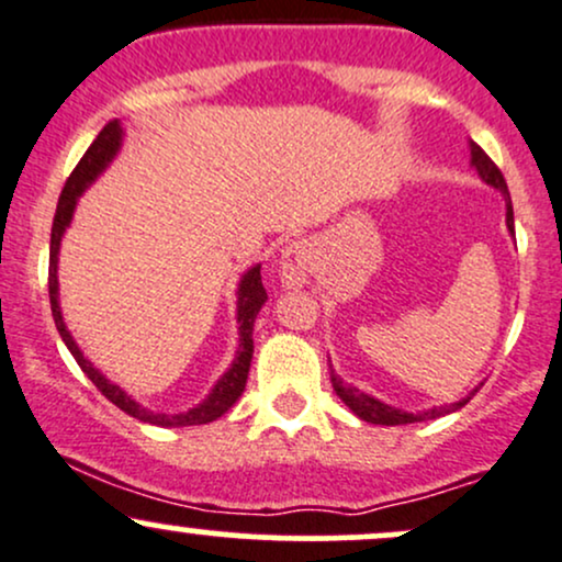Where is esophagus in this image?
Here are the masks:
<instances>
[{
  "mask_svg": "<svg viewBox=\"0 0 562 562\" xmlns=\"http://www.w3.org/2000/svg\"><path fill=\"white\" fill-rule=\"evenodd\" d=\"M314 269V250L306 239L288 243L280 258L282 288H304Z\"/></svg>",
  "mask_w": 562,
  "mask_h": 562,
  "instance_id": "obj_1",
  "label": "esophagus"
}]
</instances>
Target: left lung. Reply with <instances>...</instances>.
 Returning a JSON list of instances; mask_svg holds the SVG:
<instances>
[{"label": "left lung", "instance_id": "8db88e82", "mask_svg": "<svg viewBox=\"0 0 562 562\" xmlns=\"http://www.w3.org/2000/svg\"><path fill=\"white\" fill-rule=\"evenodd\" d=\"M472 146V165L477 168L480 178H483L485 183H491L493 189H498L504 194V200H507V226L509 232L515 234V215H512V200H509V189H507V181H504L502 170L496 168V162L480 149L477 144H470ZM330 381H333V390H336L338 397L344 400V403L349 405V411L355 413V416H360L362 422L368 424H384V427H397V424H416V422H427V418H437V416H446V413H453L459 408H464L467 403L474 397V392L480 390H472L470 397L459 400V403H451V405H442V408H431V411H424V413H405V411H397L392 408V405L381 403V400L371 397V394L355 390V386L344 384L341 379H338L336 373L330 371Z\"/></svg>", "mask_w": 562, "mask_h": 562}]
</instances>
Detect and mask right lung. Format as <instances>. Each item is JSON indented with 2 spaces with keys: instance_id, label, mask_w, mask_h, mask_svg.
Returning <instances> with one entry per match:
<instances>
[{
  "instance_id": "1",
  "label": "right lung",
  "mask_w": 562,
  "mask_h": 562,
  "mask_svg": "<svg viewBox=\"0 0 562 562\" xmlns=\"http://www.w3.org/2000/svg\"><path fill=\"white\" fill-rule=\"evenodd\" d=\"M122 144V127L120 122H109L98 138L92 140L90 149L85 151V157L79 159L77 168L71 170L69 181H66L64 191L58 196V207H55V218H53V234H50V277H47V288H50V306H53V319L55 328H58L60 338L69 347V351L77 360V366L82 368L85 375L98 386V392L103 397L111 400L120 411H125L127 416L138 418V422L154 424V427H196V424H211L215 418L224 416L226 411L232 408L234 403L239 400V394L245 392V384H248V371H250V360H252V323H256V314L261 312L263 301H267V288L261 282V267H252L248 274L243 277L237 291V323H239V349L237 357H234L232 368L218 379V384L213 386V392L207 394L205 403H200L196 408H191L187 413H176V416H168V413H154L140 408L138 403L125 394L116 384L103 379L95 368L85 360V355L79 351L77 341L71 338V333L66 330L64 325V314H60V304H58V248H60V237H64L66 226L71 224L74 207H77L79 194L101 176L103 168L114 159V154L120 151Z\"/></svg>"
}]
</instances>
